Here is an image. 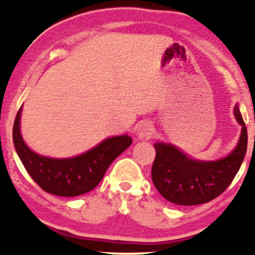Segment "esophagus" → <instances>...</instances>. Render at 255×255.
<instances>
[{"mask_svg":"<svg viewBox=\"0 0 255 255\" xmlns=\"http://www.w3.org/2000/svg\"><path fill=\"white\" fill-rule=\"evenodd\" d=\"M154 134V127H152L151 122L144 121L138 125L137 128V137L139 139H149Z\"/></svg>","mask_w":255,"mask_h":255,"instance_id":"esophagus-1","label":"esophagus"}]
</instances>
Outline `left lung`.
Here are the masks:
<instances>
[{"label":"left lung","instance_id":"obj_1","mask_svg":"<svg viewBox=\"0 0 255 255\" xmlns=\"http://www.w3.org/2000/svg\"><path fill=\"white\" fill-rule=\"evenodd\" d=\"M234 116L241 127L240 137L235 148L217 160H197L172 143H155L156 157L151 179L164 199L178 205H198L226 191L240 169L247 150V128L238 104Z\"/></svg>","mask_w":255,"mask_h":255}]
</instances>
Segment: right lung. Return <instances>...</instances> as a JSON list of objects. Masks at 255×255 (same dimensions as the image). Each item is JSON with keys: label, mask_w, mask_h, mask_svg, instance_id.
<instances>
[{"label": "right lung", "mask_w": 255, "mask_h": 255, "mask_svg": "<svg viewBox=\"0 0 255 255\" xmlns=\"http://www.w3.org/2000/svg\"><path fill=\"white\" fill-rule=\"evenodd\" d=\"M20 107L13 127L17 156L31 178L45 192L59 197H76L95 188L110 164L132 143L128 134L107 137L99 144L73 157L56 158L39 155L26 144L20 128Z\"/></svg>", "instance_id": "add662e5"}]
</instances>
